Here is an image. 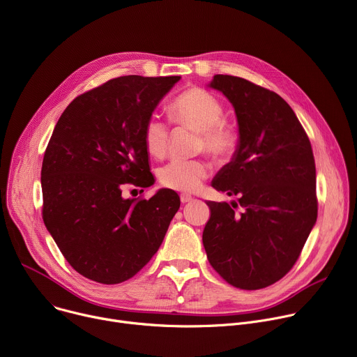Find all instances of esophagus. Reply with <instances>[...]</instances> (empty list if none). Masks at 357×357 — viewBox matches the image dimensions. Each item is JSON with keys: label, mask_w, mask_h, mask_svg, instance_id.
I'll return each mask as SVG.
<instances>
[{"label": "esophagus", "mask_w": 357, "mask_h": 357, "mask_svg": "<svg viewBox=\"0 0 357 357\" xmlns=\"http://www.w3.org/2000/svg\"><path fill=\"white\" fill-rule=\"evenodd\" d=\"M180 200H181V203L184 204V203H188V202L193 200V197H191L190 195H181V196H180Z\"/></svg>", "instance_id": "obj_1"}]
</instances>
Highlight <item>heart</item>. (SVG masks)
Segmentation results:
<instances>
[{
    "label": "heart",
    "mask_w": 357,
    "mask_h": 357,
    "mask_svg": "<svg viewBox=\"0 0 357 357\" xmlns=\"http://www.w3.org/2000/svg\"><path fill=\"white\" fill-rule=\"evenodd\" d=\"M172 116L177 123L188 124L200 131V149H206L217 158L229 157L236 147V132L222 123L225 108L210 93L191 89L180 94L172 104ZM169 124L160 116H151L144 127V146L151 157H162L169 144ZM208 174L204 160H173L158 172L160 183L172 190L190 193L200 187Z\"/></svg>",
    "instance_id": "obj_1"
}]
</instances>
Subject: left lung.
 <instances>
[{
	"mask_svg": "<svg viewBox=\"0 0 357 357\" xmlns=\"http://www.w3.org/2000/svg\"><path fill=\"white\" fill-rule=\"evenodd\" d=\"M231 102L236 151L211 185L237 203L207 202L203 244L213 268L234 287L257 290L293 267L316 225V166L291 107L250 81L217 74L207 84Z\"/></svg>",
	"mask_w": 357,
	"mask_h": 357,
	"instance_id": "1",
	"label": "left lung"
}]
</instances>
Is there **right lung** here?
I'll return each mask as SVG.
<instances>
[{
    "label": "right lung",
    "mask_w": 357,
    "mask_h": 357,
    "mask_svg": "<svg viewBox=\"0 0 357 357\" xmlns=\"http://www.w3.org/2000/svg\"><path fill=\"white\" fill-rule=\"evenodd\" d=\"M180 77L124 75L74 98L47 146L43 220L81 276L102 284L131 279L155 255L180 207L160 188L149 200L124 199L130 183L150 187L144 127Z\"/></svg>",
    "instance_id": "obj_1"
}]
</instances>
